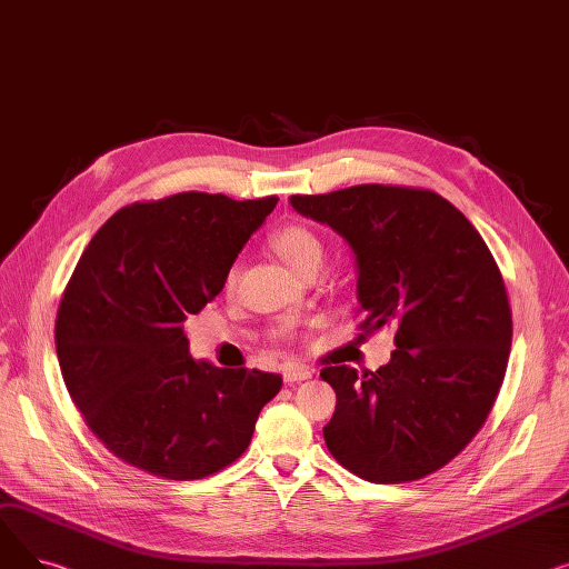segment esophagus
<instances>
[{
	"label": "esophagus",
	"instance_id": "obj_1",
	"mask_svg": "<svg viewBox=\"0 0 569 569\" xmlns=\"http://www.w3.org/2000/svg\"><path fill=\"white\" fill-rule=\"evenodd\" d=\"M311 373H313V371H311L309 367H305V365H295V362H290V365H286V367H283V380H286L288 385L309 380V378H311Z\"/></svg>",
	"mask_w": 569,
	"mask_h": 569
}]
</instances>
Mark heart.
I'll return each mask as SVG.
<instances>
[{
  "mask_svg": "<svg viewBox=\"0 0 569 569\" xmlns=\"http://www.w3.org/2000/svg\"><path fill=\"white\" fill-rule=\"evenodd\" d=\"M274 251L295 269V272L305 274L311 267H320L325 258V244L311 228L302 223H290L279 228L272 234ZM237 264H232L226 274V288H234L237 283Z\"/></svg>",
  "mask_w": 569,
  "mask_h": 569,
  "instance_id": "1",
  "label": "heart"
}]
</instances>
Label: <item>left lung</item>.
I'll list each match as a JSON object with an SVG mask.
<instances>
[{"instance_id":"8db88e82","label":"left lung","mask_w":569,"mask_h":569,"mask_svg":"<svg viewBox=\"0 0 569 569\" xmlns=\"http://www.w3.org/2000/svg\"><path fill=\"white\" fill-rule=\"evenodd\" d=\"M290 204L350 244L360 330H397L378 371H320L337 392L327 450L367 482L422 480L477 436L500 392L512 346L500 269L475 226L429 189L357 184Z\"/></svg>"}]
</instances>
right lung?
<instances>
[{"label":"right lung","instance_id":"1","mask_svg":"<svg viewBox=\"0 0 569 569\" xmlns=\"http://www.w3.org/2000/svg\"><path fill=\"white\" fill-rule=\"evenodd\" d=\"M279 198L187 191L114 212L87 244L54 322L57 360L108 450L191 482L244 455L279 373L196 362L182 322L223 290Z\"/></svg>","mask_w":569,"mask_h":569}]
</instances>
